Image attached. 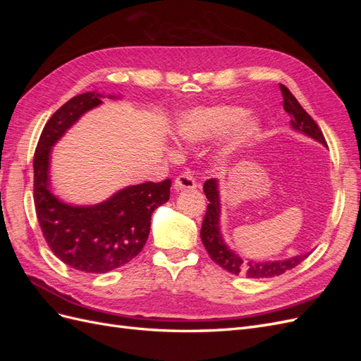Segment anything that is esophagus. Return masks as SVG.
<instances>
[{
	"instance_id": "34e87169",
	"label": "esophagus",
	"mask_w": 361,
	"mask_h": 361,
	"mask_svg": "<svg viewBox=\"0 0 361 361\" xmlns=\"http://www.w3.org/2000/svg\"><path fill=\"white\" fill-rule=\"evenodd\" d=\"M197 187V182L188 173H183L174 180V190H192Z\"/></svg>"
}]
</instances>
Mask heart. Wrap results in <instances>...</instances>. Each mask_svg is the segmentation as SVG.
I'll return each mask as SVG.
<instances>
[{"mask_svg":"<svg viewBox=\"0 0 361 361\" xmlns=\"http://www.w3.org/2000/svg\"><path fill=\"white\" fill-rule=\"evenodd\" d=\"M231 129L235 143H244L257 130L256 120L245 114V110L236 105L200 106L183 113L174 126V134L179 140L199 143L221 135Z\"/></svg>","mask_w":361,"mask_h":361,"instance_id":"heart-1","label":"heart"}]
</instances>
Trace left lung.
I'll return each instance as SVG.
<instances>
[{
	"mask_svg": "<svg viewBox=\"0 0 361 361\" xmlns=\"http://www.w3.org/2000/svg\"><path fill=\"white\" fill-rule=\"evenodd\" d=\"M280 90L283 96V108L290 116V126L292 129L298 130L301 134L312 137L313 140L319 141L322 145H326L322 130L316 125L314 120L307 114V111L295 99V96L289 92L288 87L280 84ZM203 191L206 199L209 200L207 204L204 220L202 224L200 238L202 243L207 251V255L215 264L220 265L231 274L239 276L245 274L248 279H269L281 276L297 265H300L304 259H307L310 253H304L293 256L285 260H267V262H256L247 260L241 256H238L233 250H231L220 232V191H218V180L209 179L203 185Z\"/></svg>",
	"mask_w": 361,
	"mask_h": 361,
	"instance_id": "1",
	"label": "left lung"
}]
</instances>
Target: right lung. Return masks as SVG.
I'll list each match as a JSON object with an SVG mask.
<instances>
[{
    "label": "right lung",
    "instance_id": "right-lung-1",
    "mask_svg": "<svg viewBox=\"0 0 361 361\" xmlns=\"http://www.w3.org/2000/svg\"><path fill=\"white\" fill-rule=\"evenodd\" d=\"M102 94L87 92L72 97L51 116L35 152L36 215L52 253L64 264L92 274L126 265L143 250L150 218L170 197L171 180L145 182L92 206L61 202L49 188L52 146L84 113L101 105Z\"/></svg>",
    "mask_w": 361,
    "mask_h": 361
}]
</instances>
